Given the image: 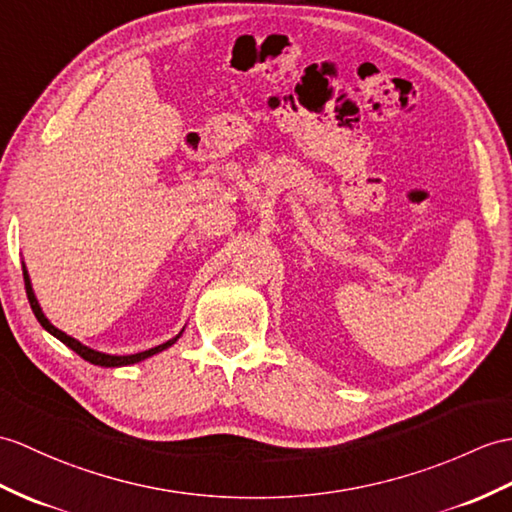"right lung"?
I'll use <instances>...</instances> for the list:
<instances>
[{
  "instance_id": "obj_1",
  "label": "right lung",
  "mask_w": 512,
  "mask_h": 512,
  "mask_svg": "<svg viewBox=\"0 0 512 512\" xmlns=\"http://www.w3.org/2000/svg\"><path fill=\"white\" fill-rule=\"evenodd\" d=\"M21 268H23V279H26V294H28L30 307H32L34 316H37V320H39V323H41V327H43L45 331H50V334H52L54 338L61 340L63 344H67V347H69L71 351H76L82 360H87V362H91V364H95V366H104V368H117V366H130V364H137V362H141V360L152 358V355H157V353L165 351V349H168V347H172V344H174L178 338H181V334H183V331H185V327H183V329H181V334L174 336L172 340H168V342L159 344V347H152V349H148V351L133 353V355H111V353L95 351V349L87 347V344L78 342L76 338L67 336L65 331L56 329V327L50 323V320L45 318V314H43V310H41V305H39V301H37V296H34V290H32V283H30V275H28V268H26V264H21Z\"/></svg>"
}]
</instances>
